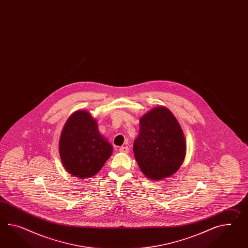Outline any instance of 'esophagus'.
<instances>
[{
	"label": "esophagus",
	"mask_w": 248,
	"mask_h": 248,
	"mask_svg": "<svg viewBox=\"0 0 248 248\" xmlns=\"http://www.w3.org/2000/svg\"><path fill=\"white\" fill-rule=\"evenodd\" d=\"M119 151L122 153H128L129 152V148L128 147H120Z\"/></svg>",
	"instance_id": "esophagus-1"
}]
</instances>
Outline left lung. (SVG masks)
<instances>
[{
    "instance_id": "1",
    "label": "left lung",
    "mask_w": 248,
    "mask_h": 248,
    "mask_svg": "<svg viewBox=\"0 0 248 248\" xmlns=\"http://www.w3.org/2000/svg\"><path fill=\"white\" fill-rule=\"evenodd\" d=\"M133 153L141 172L151 180L158 181L176 173L186 157V142L169 108L156 107L140 118Z\"/></svg>"
}]
</instances>
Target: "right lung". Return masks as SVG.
Masks as SVG:
<instances>
[{"mask_svg": "<svg viewBox=\"0 0 248 248\" xmlns=\"http://www.w3.org/2000/svg\"><path fill=\"white\" fill-rule=\"evenodd\" d=\"M61 160L67 172L80 179L90 178L111 157L113 147L98 131L97 123L87 110L70 115L59 140Z\"/></svg>", "mask_w": 248, "mask_h": 248, "instance_id": "obj_1", "label": "right lung"}]
</instances>
